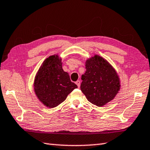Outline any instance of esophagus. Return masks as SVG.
<instances>
[{
  "label": "esophagus",
  "mask_w": 150,
  "mask_h": 150,
  "mask_svg": "<svg viewBox=\"0 0 150 150\" xmlns=\"http://www.w3.org/2000/svg\"><path fill=\"white\" fill-rule=\"evenodd\" d=\"M76 84L77 85V86H78V88H79V86H80V81H79V80L76 81Z\"/></svg>",
  "instance_id": "1"
}]
</instances>
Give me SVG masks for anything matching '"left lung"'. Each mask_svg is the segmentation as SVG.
Instances as JSON below:
<instances>
[{
	"label": "left lung",
	"instance_id": "left-lung-1",
	"mask_svg": "<svg viewBox=\"0 0 150 150\" xmlns=\"http://www.w3.org/2000/svg\"><path fill=\"white\" fill-rule=\"evenodd\" d=\"M86 71L81 76L82 92L89 102L102 106L112 101L120 89L118 74L113 67L99 55L85 62Z\"/></svg>",
	"mask_w": 150,
	"mask_h": 150
}]
</instances>
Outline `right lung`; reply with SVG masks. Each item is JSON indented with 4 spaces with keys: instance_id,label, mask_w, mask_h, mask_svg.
Masks as SVG:
<instances>
[{
    "instance_id": "add662e5",
    "label": "right lung",
    "mask_w": 150,
    "mask_h": 150,
    "mask_svg": "<svg viewBox=\"0 0 150 150\" xmlns=\"http://www.w3.org/2000/svg\"><path fill=\"white\" fill-rule=\"evenodd\" d=\"M78 86L62 69V59L58 54L46 58L36 73L34 90L38 99L45 106L54 108L64 102Z\"/></svg>"
}]
</instances>
